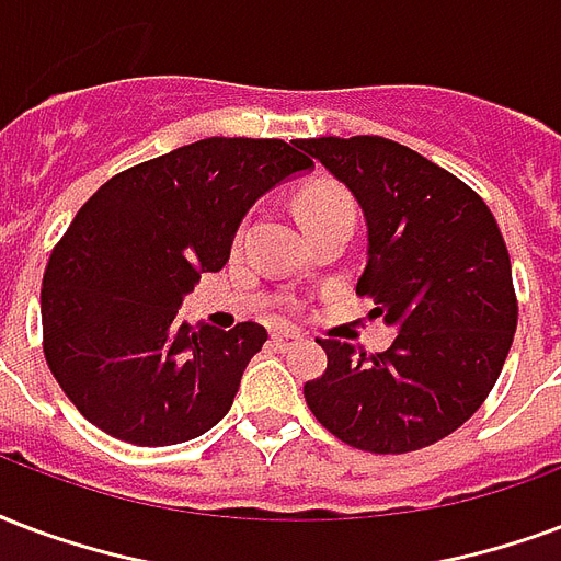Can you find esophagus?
Segmentation results:
<instances>
[{"label": "esophagus", "instance_id": "obj_1", "mask_svg": "<svg viewBox=\"0 0 561 561\" xmlns=\"http://www.w3.org/2000/svg\"><path fill=\"white\" fill-rule=\"evenodd\" d=\"M273 339V344L279 347V351H288V347H294V344L302 342L300 333H294V330H276V333L270 335Z\"/></svg>", "mask_w": 561, "mask_h": 561}]
</instances>
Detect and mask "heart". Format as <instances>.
Masks as SVG:
<instances>
[{
    "instance_id": "obj_1",
    "label": "heart",
    "mask_w": 561,
    "mask_h": 561,
    "mask_svg": "<svg viewBox=\"0 0 561 561\" xmlns=\"http://www.w3.org/2000/svg\"><path fill=\"white\" fill-rule=\"evenodd\" d=\"M335 214H354V202L342 186L312 184L297 196V217H300L302 228L314 226L327 217H335Z\"/></svg>"
}]
</instances>
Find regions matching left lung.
I'll return each instance as SVG.
<instances>
[{
    "instance_id": "left-lung-1",
    "label": "left lung",
    "mask_w": 561,
    "mask_h": 561,
    "mask_svg": "<svg viewBox=\"0 0 561 561\" xmlns=\"http://www.w3.org/2000/svg\"><path fill=\"white\" fill-rule=\"evenodd\" d=\"M363 207L359 297L396 327L383 354L318 339L327 371L302 386L323 428L375 455L449 437L496 383L517 330L512 261L496 219L470 186L383 136L297 139Z\"/></svg>"
}]
</instances>
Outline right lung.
<instances>
[{
    "label": "right lung",
    "mask_w": 561,
    "mask_h": 561,
    "mask_svg": "<svg viewBox=\"0 0 561 561\" xmlns=\"http://www.w3.org/2000/svg\"><path fill=\"white\" fill-rule=\"evenodd\" d=\"M312 169L297 142L210 136L110 178L49 255L44 354L91 425L133 446H175L231 410L259 323L190 327L178 309L226 267L264 193Z\"/></svg>",
    "instance_id": "1"
}]
</instances>
